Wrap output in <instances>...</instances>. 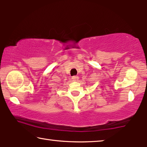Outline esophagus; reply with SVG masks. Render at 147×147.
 <instances>
[{
    "mask_svg": "<svg viewBox=\"0 0 147 147\" xmlns=\"http://www.w3.org/2000/svg\"><path fill=\"white\" fill-rule=\"evenodd\" d=\"M78 79H79V77L78 76H72V80L74 81V82L78 81Z\"/></svg>",
    "mask_w": 147,
    "mask_h": 147,
    "instance_id": "obj_1",
    "label": "esophagus"
}]
</instances>
